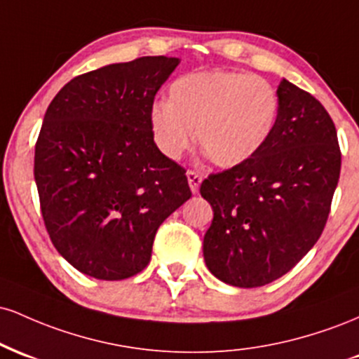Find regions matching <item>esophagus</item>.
<instances>
[{
	"label": "esophagus",
	"mask_w": 359,
	"mask_h": 359,
	"mask_svg": "<svg viewBox=\"0 0 359 359\" xmlns=\"http://www.w3.org/2000/svg\"><path fill=\"white\" fill-rule=\"evenodd\" d=\"M187 180H189V185H191V191L194 194L199 192V185L203 182V175L196 170H187Z\"/></svg>",
	"instance_id": "1"
}]
</instances>
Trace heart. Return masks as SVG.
Segmentation results:
<instances>
[{
	"label": "heart",
	"mask_w": 359,
	"mask_h": 359,
	"mask_svg": "<svg viewBox=\"0 0 359 359\" xmlns=\"http://www.w3.org/2000/svg\"><path fill=\"white\" fill-rule=\"evenodd\" d=\"M278 93L265 77L238 71L191 72L172 82L168 101L150 109L156 147L179 158L194 145L217 167L248 162L266 145L278 119Z\"/></svg>",
	"instance_id": "b5f03b06"
}]
</instances>
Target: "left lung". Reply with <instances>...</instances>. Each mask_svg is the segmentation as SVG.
<instances>
[{
  "instance_id": "obj_1",
  "label": "left lung",
  "mask_w": 359,
  "mask_h": 359,
  "mask_svg": "<svg viewBox=\"0 0 359 359\" xmlns=\"http://www.w3.org/2000/svg\"><path fill=\"white\" fill-rule=\"evenodd\" d=\"M277 93L278 119L266 145L201 184L214 211L205 265L234 287L266 285L306 257L323 234L339 180L341 150L327 111L285 79Z\"/></svg>"
}]
</instances>
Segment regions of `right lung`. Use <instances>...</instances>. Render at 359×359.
<instances>
[{"instance_id":"obj_1","label":"right lung","mask_w":359,"mask_h":359,"mask_svg":"<svg viewBox=\"0 0 359 359\" xmlns=\"http://www.w3.org/2000/svg\"><path fill=\"white\" fill-rule=\"evenodd\" d=\"M179 62L106 65L74 77L48 104L35 145L40 209L55 250L89 277L140 273L158 226L191 199L185 168L150 128L156 90Z\"/></svg>"}]
</instances>
